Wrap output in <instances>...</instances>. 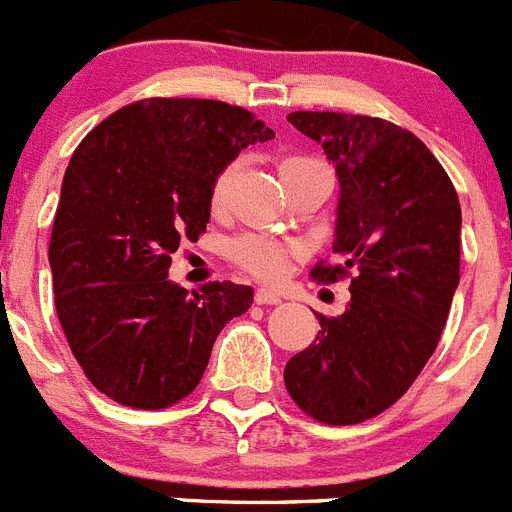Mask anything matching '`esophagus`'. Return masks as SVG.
<instances>
[{"label": "esophagus", "instance_id": "obj_1", "mask_svg": "<svg viewBox=\"0 0 512 512\" xmlns=\"http://www.w3.org/2000/svg\"><path fill=\"white\" fill-rule=\"evenodd\" d=\"M256 305H279L282 302V295L274 292V289H256Z\"/></svg>", "mask_w": 512, "mask_h": 512}]
</instances>
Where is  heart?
<instances>
[{"instance_id":"1","label":"heart","mask_w":512,"mask_h":512,"mask_svg":"<svg viewBox=\"0 0 512 512\" xmlns=\"http://www.w3.org/2000/svg\"><path fill=\"white\" fill-rule=\"evenodd\" d=\"M307 161V158L289 156L279 164V174L287 171L289 166H297ZM235 176H238V164H228L220 174L215 176L210 189V205L215 210L225 207L230 197V189H233ZM297 248L287 246V243H279L274 238H266V235H243L230 246V256H233L235 264H241L243 269L251 271L253 277L259 279H279L287 271L289 261L295 259Z\"/></svg>"}]
</instances>
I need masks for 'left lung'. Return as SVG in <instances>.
Masks as SVG:
<instances>
[{
	"instance_id": "1",
	"label": "left lung",
	"mask_w": 512,
	"mask_h": 512,
	"mask_svg": "<svg viewBox=\"0 0 512 512\" xmlns=\"http://www.w3.org/2000/svg\"><path fill=\"white\" fill-rule=\"evenodd\" d=\"M341 184L333 253L318 282L354 271L338 318L318 315L315 343L284 366L310 418L354 425L395 405L433 356L459 287L461 207L449 174L410 130L379 117L292 112Z\"/></svg>"
}]
</instances>
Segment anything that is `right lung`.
Instances as JSON below:
<instances>
[{"label":"right lung","mask_w":512,"mask_h":512,"mask_svg":"<svg viewBox=\"0 0 512 512\" xmlns=\"http://www.w3.org/2000/svg\"><path fill=\"white\" fill-rule=\"evenodd\" d=\"M274 130L215 99H140L81 140L63 174L48 261L71 354L110 400L161 410L200 384L212 343L253 302L246 284L189 295L169 279L210 223L215 176Z\"/></svg>","instance_id":"right-lung-1"}]
</instances>
